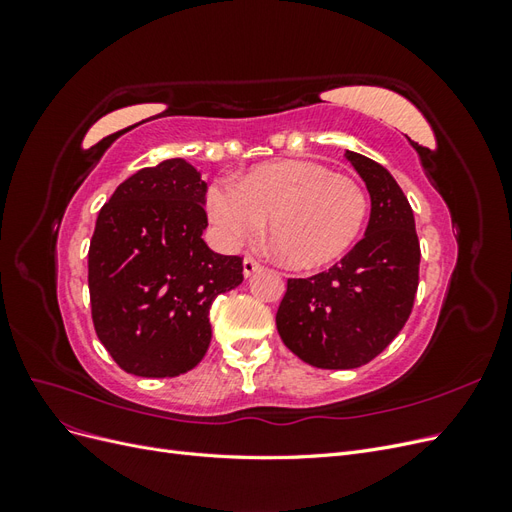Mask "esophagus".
<instances>
[{"label":"esophagus","mask_w":512,"mask_h":512,"mask_svg":"<svg viewBox=\"0 0 512 512\" xmlns=\"http://www.w3.org/2000/svg\"><path fill=\"white\" fill-rule=\"evenodd\" d=\"M260 269H262V265H260V262H256L254 258H250V256L243 258V275L245 277H252Z\"/></svg>","instance_id":"34e87169"}]
</instances>
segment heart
Listing matches in <instances>:
<instances>
[{
  "label": "heart",
  "instance_id": "1",
  "mask_svg": "<svg viewBox=\"0 0 512 512\" xmlns=\"http://www.w3.org/2000/svg\"><path fill=\"white\" fill-rule=\"evenodd\" d=\"M367 194L314 160L254 166L237 185L207 192V218L226 247L254 239L269 220L271 243L292 269H318L344 256L367 220Z\"/></svg>",
  "mask_w": 512,
  "mask_h": 512
}]
</instances>
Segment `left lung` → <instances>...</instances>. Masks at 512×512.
<instances>
[{
  "label": "left lung",
  "instance_id": "1",
  "mask_svg": "<svg viewBox=\"0 0 512 512\" xmlns=\"http://www.w3.org/2000/svg\"><path fill=\"white\" fill-rule=\"evenodd\" d=\"M365 181L371 213L365 237L329 271L288 280L275 324L301 361L320 369H354L389 346L412 312L418 286L414 213L382 164L346 149Z\"/></svg>",
  "mask_w": 512,
  "mask_h": 512
}]
</instances>
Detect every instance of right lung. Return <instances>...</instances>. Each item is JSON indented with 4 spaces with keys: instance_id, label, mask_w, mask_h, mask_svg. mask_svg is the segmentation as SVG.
<instances>
[{
    "instance_id": "add662e5",
    "label": "right lung",
    "mask_w": 512,
    "mask_h": 512,
    "mask_svg": "<svg viewBox=\"0 0 512 512\" xmlns=\"http://www.w3.org/2000/svg\"><path fill=\"white\" fill-rule=\"evenodd\" d=\"M207 183L164 160L128 177L100 209L89 243L91 318L128 374L173 378L211 344L209 307L243 282V260L203 239Z\"/></svg>"
}]
</instances>
